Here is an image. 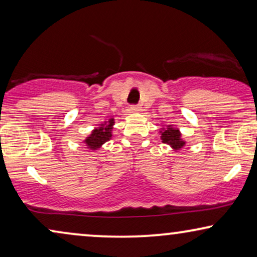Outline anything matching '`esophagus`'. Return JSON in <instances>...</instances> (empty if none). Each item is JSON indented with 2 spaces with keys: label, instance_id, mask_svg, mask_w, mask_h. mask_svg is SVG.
<instances>
[{
  "label": "esophagus",
  "instance_id": "1",
  "mask_svg": "<svg viewBox=\"0 0 257 257\" xmlns=\"http://www.w3.org/2000/svg\"><path fill=\"white\" fill-rule=\"evenodd\" d=\"M140 105L139 104H133V105H131V111H133V112H138V111H140Z\"/></svg>",
  "mask_w": 257,
  "mask_h": 257
}]
</instances>
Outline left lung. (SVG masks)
<instances>
[{
    "label": "left lung",
    "mask_w": 257,
    "mask_h": 257,
    "mask_svg": "<svg viewBox=\"0 0 257 257\" xmlns=\"http://www.w3.org/2000/svg\"><path fill=\"white\" fill-rule=\"evenodd\" d=\"M161 139L165 144H168V145L173 147L174 150H180L185 145V143L180 138V132L174 128L164 130L161 132Z\"/></svg>",
    "instance_id": "left-lung-1"
}]
</instances>
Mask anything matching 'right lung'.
Segmentation results:
<instances>
[{
  "label": "right lung",
  "instance_id": "1",
  "mask_svg": "<svg viewBox=\"0 0 257 257\" xmlns=\"http://www.w3.org/2000/svg\"><path fill=\"white\" fill-rule=\"evenodd\" d=\"M112 125H113V119H110L108 120V124L101 125L100 128H96L94 131L91 133V136L85 140V143L89 146V149L97 150L103 145L105 142H107L108 139L111 138V130Z\"/></svg>",
  "mask_w": 257,
  "mask_h": 257
}]
</instances>
